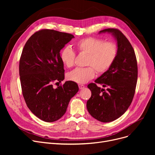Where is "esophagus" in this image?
Instances as JSON below:
<instances>
[{
  "label": "esophagus",
  "instance_id": "1",
  "mask_svg": "<svg viewBox=\"0 0 155 155\" xmlns=\"http://www.w3.org/2000/svg\"><path fill=\"white\" fill-rule=\"evenodd\" d=\"M78 87L80 89H84L85 88V85L82 84H78Z\"/></svg>",
  "mask_w": 155,
  "mask_h": 155
}]
</instances>
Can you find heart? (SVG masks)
<instances>
[{
  "mask_svg": "<svg viewBox=\"0 0 155 155\" xmlns=\"http://www.w3.org/2000/svg\"><path fill=\"white\" fill-rule=\"evenodd\" d=\"M75 48L80 54H87L86 68H77L68 73V78L78 84H85L95 76V71L102 73L108 70L114 63L118 54L117 46L112 42H105L102 39L88 37L79 40ZM76 54L70 46L63 48L60 58L67 68L75 63Z\"/></svg>",
  "mask_w": 155,
  "mask_h": 155,
  "instance_id": "b5f03b06",
  "label": "heart"
}]
</instances>
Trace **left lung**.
Wrapping results in <instances>:
<instances>
[{
  "instance_id": "left-lung-1",
  "label": "left lung",
  "mask_w": 155,
  "mask_h": 155,
  "mask_svg": "<svg viewBox=\"0 0 155 155\" xmlns=\"http://www.w3.org/2000/svg\"><path fill=\"white\" fill-rule=\"evenodd\" d=\"M111 33L117 42L118 54L110 68L88 84L92 95L87 102L89 114L95 119L109 123L117 119L131 105L135 93L137 80V64L132 45L117 29L108 28L101 31ZM107 87L105 90L96 85Z\"/></svg>"
}]
</instances>
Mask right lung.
Returning a JSON list of instances; mask_svg holds the SVG:
<instances>
[{"label": "right lung", "instance_id": "1", "mask_svg": "<svg viewBox=\"0 0 155 155\" xmlns=\"http://www.w3.org/2000/svg\"><path fill=\"white\" fill-rule=\"evenodd\" d=\"M73 38L66 32L41 29L29 38L22 51L19 75L24 101L36 117L48 123L64 114L71 98L78 91V85L72 81L53 87L54 82L64 78L60 52Z\"/></svg>", "mask_w": 155, "mask_h": 155}]
</instances>
